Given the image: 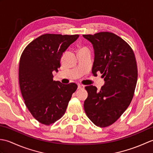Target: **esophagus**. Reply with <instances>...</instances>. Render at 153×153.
Masks as SVG:
<instances>
[{
	"mask_svg": "<svg viewBox=\"0 0 153 153\" xmlns=\"http://www.w3.org/2000/svg\"><path fill=\"white\" fill-rule=\"evenodd\" d=\"M84 87H85V86L84 85L79 84V85H77V89H84Z\"/></svg>",
	"mask_w": 153,
	"mask_h": 153,
	"instance_id": "esophagus-1",
	"label": "esophagus"
}]
</instances>
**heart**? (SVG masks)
I'll use <instances>...</instances> for the list:
<instances>
[{
	"label": "heart",
	"instance_id": "obj_1",
	"mask_svg": "<svg viewBox=\"0 0 153 153\" xmlns=\"http://www.w3.org/2000/svg\"><path fill=\"white\" fill-rule=\"evenodd\" d=\"M81 49H87V47H82L79 50H81Z\"/></svg>",
	"mask_w": 153,
	"mask_h": 153
}]
</instances>
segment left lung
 I'll list each match as a JSON object with an SVG mask.
<instances>
[{"label": "left lung", "mask_w": 153, "mask_h": 153, "mask_svg": "<svg viewBox=\"0 0 153 153\" xmlns=\"http://www.w3.org/2000/svg\"><path fill=\"white\" fill-rule=\"evenodd\" d=\"M92 43L95 58L92 73L99 71L105 83L100 91L86 86L84 110L94 124L105 128L114 123L130 105L137 81V66L131 47L111 32L83 35Z\"/></svg>", "instance_id": "left-lung-1"}]
</instances>
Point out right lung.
<instances>
[{"instance_id":"1","label":"right lung","mask_w":153,"mask_h":153,"mask_svg":"<svg viewBox=\"0 0 153 153\" xmlns=\"http://www.w3.org/2000/svg\"><path fill=\"white\" fill-rule=\"evenodd\" d=\"M79 35L47 33L36 38L25 48L19 65V83L25 106L34 118L51 125L66 112L77 85L53 80L64 52Z\"/></svg>"}]
</instances>
